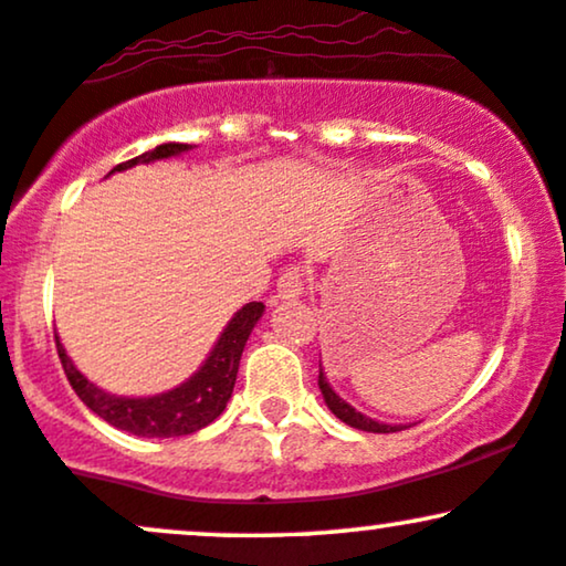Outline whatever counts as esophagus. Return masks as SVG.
Segmentation results:
<instances>
[{
	"label": "esophagus",
	"mask_w": 566,
	"mask_h": 566,
	"mask_svg": "<svg viewBox=\"0 0 566 566\" xmlns=\"http://www.w3.org/2000/svg\"><path fill=\"white\" fill-rule=\"evenodd\" d=\"M276 292L282 301H295L305 292V282H303V271L301 269H287L276 282Z\"/></svg>",
	"instance_id": "obj_1"
}]
</instances>
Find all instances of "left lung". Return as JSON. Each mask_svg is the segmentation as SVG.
<instances>
[{
  "label": "left lung",
  "mask_w": 566,
  "mask_h": 566,
  "mask_svg": "<svg viewBox=\"0 0 566 566\" xmlns=\"http://www.w3.org/2000/svg\"><path fill=\"white\" fill-rule=\"evenodd\" d=\"M318 390H322V395H324L326 408H329V411L335 413L339 421H345V424H348V427H356V430H364V432H379V434L406 430V424H385V421H377V419L366 417V413L356 411V408H353L348 400L339 398V395L332 390L329 379H326L322 360H318Z\"/></svg>",
  "instance_id": "8db88e82"
}]
</instances>
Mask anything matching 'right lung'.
<instances>
[{"mask_svg": "<svg viewBox=\"0 0 566 566\" xmlns=\"http://www.w3.org/2000/svg\"><path fill=\"white\" fill-rule=\"evenodd\" d=\"M189 149L195 147L179 145V142H166V145H158L155 149H149V153L139 155V158L120 163L111 174L128 171V168L139 166V163L176 158V155L189 153ZM263 311V303L242 305L229 318L221 337L210 348L208 358L202 360L200 369L187 382L174 387V390L147 395V398H126V395L105 392L102 387L88 382L84 374L76 369V364H73L63 348V343H60V337H54V343H57V356L63 360L67 382H71L78 398L84 400L88 411L97 413L99 419H105L115 430L132 432L136 438H181V434L202 430V427H208L210 421L223 413V408H227L231 398V390H234L244 343H248L255 324L261 322Z\"/></svg>", "mask_w": 566, "mask_h": 566, "instance_id": "right-lung-1", "label": "right lung"}]
</instances>
